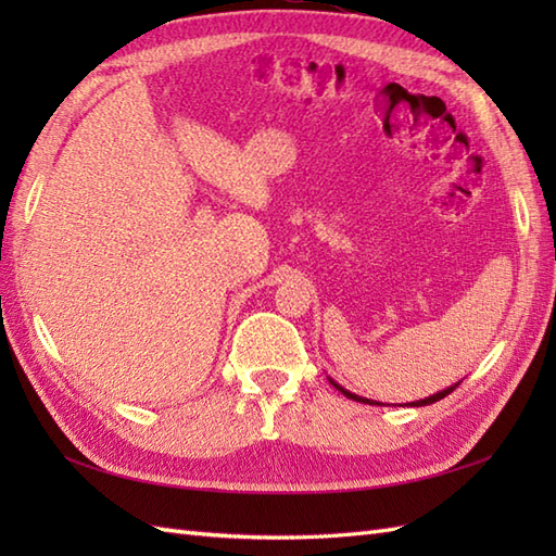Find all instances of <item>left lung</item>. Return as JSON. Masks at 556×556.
Listing matches in <instances>:
<instances>
[{
    "label": "left lung",
    "mask_w": 556,
    "mask_h": 556,
    "mask_svg": "<svg viewBox=\"0 0 556 556\" xmlns=\"http://www.w3.org/2000/svg\"><path fill=\"white\" fill-rule=\"evenodd\" d=\"M329 382H332V384H334V387L339 389V392H341V394H344L346 399H353V401H361V404H370V406H375V404H377V401H370V399H365V396H358V394H353V392H349V389H344V387H341V384H337L334 380H329ZM456 387H458V382H456L454 387H446V389H442V392H437V394H432V396H428V399L413 401V404H410V406H428V404H434V401H440V399H444L446 394H452ZM377 406H382V404H377ZM406 406H408V404H406Z\"/></svg>",
    "instance_id": "1"
}]
</instances>
